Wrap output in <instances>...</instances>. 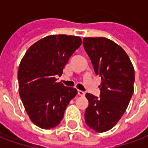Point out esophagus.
Segmentation results:
<instances>
[{"label": "esophagus", "mask_w": 148, "mask_h": 148, "mask_svg": "<svg viewBox=\"0 0 148 148\" xmlns=\"http://www.w3.org/2000/svg\"><path fill=\"white\" fill-rule=\"evenodd\" d=\"M77 93L80 96H85V94H86V93L84 91H82V90H77Z\"/></svg>", "instance_id": "34e87169"}]
</instances>
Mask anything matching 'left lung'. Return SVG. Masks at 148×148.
<instances>
[{
	"label": "left lung",
	"instance_id": "1",
	"mask_svg": "<svg viewBox=\"0 0 148 148\" xmlns=\"http://www.w3.org/2000/svg\"><path fill=\"white\" fill-rule=\"evenodd\" d=\"M83 46L94 72L101 77L100 97L90 93L86 97V124L97 132L115 126L129 104L134 92L135 71L124 49L107 38H84Z\"/></svg>",
	"mask_w": 148,
	"mask_h": 148
}]
</instances>
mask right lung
<instances>
[{
  "instance_id": "obj_1",
  "label": "right lung",
  "mask_w": 148,
  "mask_h": 148,
  "mask_svg": "<svg viewBox=\"0 0 148 148\" xmlns=\"http://www.w3.org/2000/svg\"><path fill=\"white\" fill-rule=\"evenodd\" d=\"M82 44L78 36H49L30 47L18 70L19 93L31 121L50 129L59 124L77 91L56 82L69 58Z\"/></svg>"
}]
</instances>
